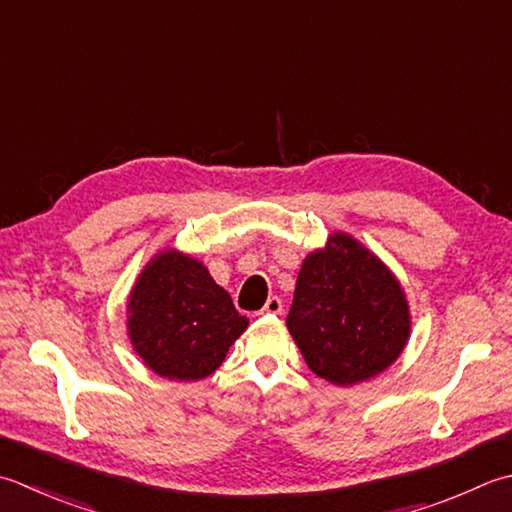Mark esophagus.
Listing matches in <instances>:
<instances>
[{"instance_id":"1","label":"esophagus","mask_w":512,"mask_h":512,"mask_svg":"<svg viewBox=\"0 0 512 512\" xmlns=\"http://www.w3.org/2000/svg\"><path fill=\"white\" fill-rule=\"evenodd\" d=\"M282 310H284L282 299L268 297V302H266V306L262 308V313H259V315H282Z\"/></svg>"}]
</instances>
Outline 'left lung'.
<instances>
[{
  "mask_svg": "<svg viewBox=\"0 0 512 512\" xmlns=\"http://www.w3.org/2000/svg\"><path fill=\"white\" fill-rule=\"evenodd\" d=\"M286 326L308 368L337 386L386 370L410 335L404 288L379 257L350 235L333 233L297 275Z\"/></svg>",
  "mask_w": 512,
  "mask_h": 512,
  "instance_id": "1",
  "label": "left lung"
}]
</instances>
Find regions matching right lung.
Returning <instances> with one entry per match:
<instances>
[{
	"mask_svg": "<svg viewBox=\"0 0 512 512\" xmlns=\"http://www.w3.org/2000/svg\"><path fill=\"white\" fill-rule=\"evenodd\" d=\"M246 328L248 319L208 268L173 248L150 259L130 290V344L159 377H208Z\"/></svg>",
	"mask_w": 512,
	"mask_h": 512,
	"instance_id": "right-lung-1",
	"label": "right lung"
}]
</instances>
